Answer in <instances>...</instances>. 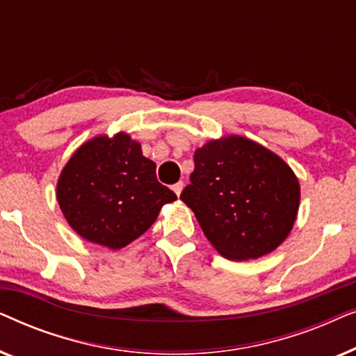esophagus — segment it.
Segmentation results:
<instances>
[{"instance_id":"1","label":"esophagus","mask_w":356,"mask_h":356,"mask_svg":"<svg viewBox=\"0 0 356 356\" xmlns=\"http://www.w3.org/2000/svg\"><path fill=\"white\" fill-rule=\"evenodd\" d=\"M183 186H184V183H183V181L175 183L173 186H172V189L175 191V194H177V196H179V194H181V191H183Z\"/></svg>"}]
</instances>
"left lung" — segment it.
<instances>
[{"instance_id":"1","label":"left lung","mask_w":356,"mask_h":356,"mask_svg":"<svg viewBox=\"0 0 356 356\" xmlns=\"http://www.w3.org/2000/svg\"><path fill=\"white\" fill-rule=\"evenodd\" d=\"M181 201L223 257L256 259L280 246L296 220L300 183L264 145L241 136L209 140L194 152Z\"/></svg>"}]
</instances>
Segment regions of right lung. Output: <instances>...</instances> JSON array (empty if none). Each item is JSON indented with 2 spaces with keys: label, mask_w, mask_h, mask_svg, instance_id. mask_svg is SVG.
Returning <instances> with one entry per match:
<instances>
[{
  "label": "right lung",
  "mask_w": 356,
  "mask_h": 356,
  "mask_svg": "<svg viewBox=\"0 0 356 356\" xmlns=\"http://www.w3.org/2000/svg\"><path fill=\"white\" fill-rule=\"evenodd\" d=\"M56 197L77 235L110 250L139 238L163 204L177 201V194L159 183L155 163L126 133L82 144L63 168Z\"/></svg>",
  "instance_id": "add662e5"
}]
</instances>
